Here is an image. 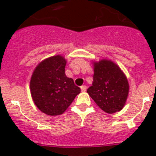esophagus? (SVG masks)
Wrapping results in <instances>:
<instances>
[{
	"instance_id": "esophagus-1",
	"label": "esophagus",
	"mask_w": 156,
	"mask_h": 156,
	"mask_svg": "<svg viewBox=\"0 0 156 156\" xmlns=\"http://www.w3.org/2000/svg\"><path fill=\"white\" fill-rule=\"evenodd\" d=\"M81 90H82V91H86L87 90V86H82L81 87Z\"/></svg>"
}]
</instances>
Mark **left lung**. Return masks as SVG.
Segmentation results:
<instances>
[{"label":"left lung","instance_id":"obj_1","mask_svg":"<svg viewBox=\"0 0 156 156\" xmlns=\"http://www.w3.org/2000/svg\"><path fill=\"white\" fill-rule=\"evenodd\" d=\"M92 86L87 93L107 113L121 111L126 104L129 86L125 73L113 61L103 59L94 62Z\"/></svg>","mask_w":156,"mask_h":156}]
</instances>
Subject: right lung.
<instances>
[{"label":"right lung","mask_w":156,"mask_h":156,"mask_svg":"<svg viewBox=\"0 0 156 156\" xmlns=\"http://www.w3.org/2000/svg\"><path fill=\"white\" fill-rule=\"evenodd\" d=\"M66 60L56 55L41 61L30 82L32 100L38 108L49 116L61 115L81 91L65 73Z\"/></svg>","instance_id":"obj_1"}]
</instances>
